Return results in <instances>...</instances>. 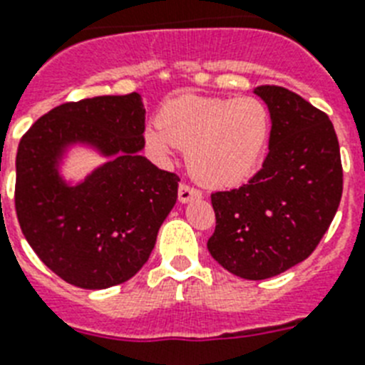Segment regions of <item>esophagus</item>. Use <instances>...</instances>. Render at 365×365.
Returning <instances> with one entry per match:
<instances>
[{
    "instance_id": "34e87169",
    "label": "esophagus",
    "mask_w": 365,
    "mask_h": 365,
    "mask_svg": "<svg viewBox=\"0 0 365 365\" xmlns=\"http://www.w3.org/2000/svg\"><path fill=\"white\" fill-rule=\"evenodd\" d=\"M200 197H202V192L198 191V189L189 187L187 183H180V187H178V200L182 202V204H187V202Z\"/></svg>"
}]
</instances>
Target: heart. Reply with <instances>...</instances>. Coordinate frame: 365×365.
Masks as SVG:
<instances>
[{
  "label": "heart",
  "instance_id": "1",
  "mask_svg": "<svg viewBox=\"0 0 365 365\" xmlns=\"http://www.w3.org/2000/svg\"><path fill=\"white\" fill-rule=\"evenodd\" d=\"M267 106L254 96H182L145 128V140L159 161L187 150L191 173L211 187H232L262 165L271 139Z\"/></svg>",
  "mask_w": 365,
  "mask_h": 365
}]
</instances>
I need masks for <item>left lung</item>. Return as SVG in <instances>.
I'll return each mask as SVG.
<instances>
[{
  "label": "left lung",
  "mask_w": 365,
  "mask_h": 365,
  "mask_svg": "<svg viewBox=\"0 0 365 365\" xmlns=\"http://www.w3.org/2000/svg\"><path fill=\"white\" fill-rule=\"evenodd\" d=\"M271 113L269 154L249 183L211 195L217 226L207 250L235 277L265 280L304 262L319 245L344 191L329 116L284 87L254 88Z\"/></svg>",
  "instance_id": "left-lung-1"
}]
</instances>
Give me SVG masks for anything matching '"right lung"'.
<instances>
[{
    "mask_svg": "<svg viewBox=\"0 0 365 365\" xmlns=\"http://www.w3.org/2000/svg\"><path fill=\"white\" fill-rule=\"evenodd\" d=\"M145 115L137 93L63 103L18 145L20 228L46 267L72 286L106 289L135 277L176 204L180 178L140 155ZM76 145L108 161L68 182L60 168Z\"/></svg>",
    "mask_w": 365,
    "mask_h": 365,
    "instance_id": "add662e5",
    "label": "right lung"
}]
</instances>
